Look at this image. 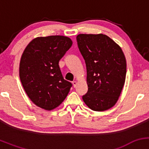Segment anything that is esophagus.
<instances>
[{"label":"esophagus","mask_w":149,"mask_h":149,"mask_svg":"<svg viewBox=\"0 0 149 149\" xmlns=\"http://www.w3.org/2000/svg\"><path fill=\"white\" fill-rule=\"evenodd\" d=\"M72 83H73V87H74V88H76V85H77V82L76 81V80H74V81H73Z\"/></svg>","instance_id":"34e87169"}]
</instances>
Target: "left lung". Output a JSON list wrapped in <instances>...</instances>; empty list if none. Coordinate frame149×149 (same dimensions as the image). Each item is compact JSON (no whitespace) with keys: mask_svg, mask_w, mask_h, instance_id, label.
Masks as SVG:
<instances>
[{"mask_svg":"<svg viewBox=\"0 0 149 149\" xmlns=\"http://www.w3.org/2000/svg\"><path fill=\"white\" fill-rule=\"evenodd\" d=\"M78 48L87 69L88 92L83 100L95 111L115 105L125 81L126 59L120 47L104 34H79Z\"/></svg>","mask_w":149,"mask_h":149,"instance_id":"left-lung-1","label":"left lung"}]
</instances>
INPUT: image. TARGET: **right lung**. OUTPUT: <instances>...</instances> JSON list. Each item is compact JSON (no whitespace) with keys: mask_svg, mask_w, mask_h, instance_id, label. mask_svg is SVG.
Instances as JSON below:
<instances>
[{"mask_svg":"<svg viewBox=\"0 0 149 149\" xmlns=\"http://www.w3.org/2000/svg\"><path fill=\"white\" fill-rule=\"evenodd\" d=\"M72 43L63 36L38 37L24 51L20 80L26 95L38 107L51 111L68 95L72 84L63 78L59 61Z\"/></svg>","mask_w":149,"mask_h":149,"instance_id":"obj_1","label":"right lung"}]
</instances>
